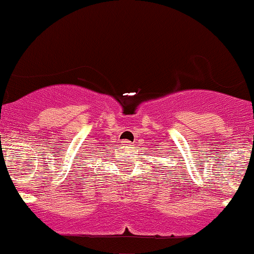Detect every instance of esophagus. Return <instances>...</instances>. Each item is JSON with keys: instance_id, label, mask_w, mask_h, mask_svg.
<instances>
[{"instance_id": "34e87169", "label": "esophagus", "mask_w": 254, "mask_h": 254, "mask_svg": "<svg viewBox=\"0 0 254 254\" xmlns=\"http://www.w3.org/2000/svg\"><path fill=\"white\" fill-rule=\"evenodd\" d=\"M122 143L125 146V147H130V146H131V142H130V141H123Z\"/></svg>"}]
</instances>
